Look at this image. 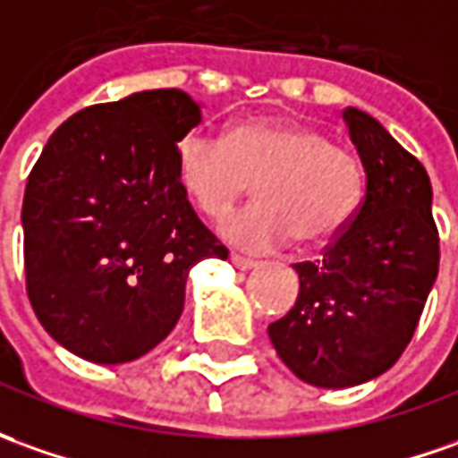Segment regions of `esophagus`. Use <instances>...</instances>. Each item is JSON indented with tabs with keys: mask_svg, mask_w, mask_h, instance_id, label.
I'll return each mask as SVG.
<instances>
[{
	"mask_svg": "<svg viewBox=\"0 0 458 458\" xmlns=\"http://www.w3.org/2000/svg\"><path fill=\"white\" fill-rule=\"evenodd\" d=\"M230 260H233V266H235V268H241V270H250L258 266V260H253V258H245V255H238V253L230 255Z\"/></svg>",
	"mask_w": 458,
	"mask_h": 458,
	"instance_id": "obj_1",
	"label": "esophagus"
}]
</instances>
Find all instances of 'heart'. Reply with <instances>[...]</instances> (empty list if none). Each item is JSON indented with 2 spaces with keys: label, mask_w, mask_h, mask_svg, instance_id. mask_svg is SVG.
Instances as JSON below:
<instances>
[{
  "label": "heart",
  "mask_w": 458,
  "mask_h": 458,
  "mask_svg": "<svg viewBox=\"0 0 458 458\" xmlns=\"http://www.w3.org/2000/svg\"><path fill=\"white\" fill-rule=\"evenodd\" d=\"M175 177L190 205L210 220L228 216L255 179L258 200L223 225L228 241L250 250L283 248L293 238L306 248L328 245L366 198L356 155L313 124L278 117H248L223 138L190 132L177 142Z\"/></svg>",
  "instance_id": "obj_1"
}]
</instances>
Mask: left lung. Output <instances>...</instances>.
Returning <instances> with one entry per match:
<instances>
[{"mask_svg":"<svg viewBox=\"0 0 458 458\" xmlns=\"http://www.w3.org/2000/svg\"><path fill=\"white\" fill-rule=\"evenodd\" d=\"M366 198L318 260L295 263V306L270 323L273 348L318 388H348L386 373L406 351L438 273V230L424 165L356 107L344 110Z\"/></svg>","mask_w":458,"mask_h":458,"instance_id":"8db88e82","label":"left lung"}]
</instances>
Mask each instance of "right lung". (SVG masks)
I'll return each instance as SVG.
<instances>
[{
  "label": "right lung",
  "instance_id": "right-lung-1",
  "mask_svg": "<svg viewBox=\"0 0 458 458\" xmlns=\"http://www.w3.org/2000/svg\"><path fill=\"white\" fill-rule=\"evenodd\" d=\"M200 117L182 89L92 105L59 124L32 167L27 295L74 356L107 366L145 356L175 328L190 268L228 258L175 177L177 142Z\"/></svg>",
  "mask_w": 458,
  "mask_h": 458
}]
</instances>
